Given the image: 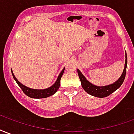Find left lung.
Wrapping results in <instances>:
<instances>
[{
	"label": "left lung",
	"instance_id": "left-lung-1",
	"mask_svg": "<svg viewBox=\"0 0 134 134\" xmlns=\"http://www.w3.org/2000/svg\"><path fill=\"white\" fill-rule=\"evenodd\" d=\"M126 67H127V56L126 53V62H125V66H124V70L121 76L119 77L117 81H115L114 83H113L109 85L106 86H96L87 80V79L85 77V76L81 73V72L77 70L79 77L81 82V85L82 88L84 90L90 94L91 96H95L97 98H105L107 96H110L112 94L114 91L118 89L121 87V85L123 84L124 81V79L126 77Z\"/></svg>",
	"mask_w": 134,
	"mask_h": 134
}]
</instances>
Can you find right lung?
Wrapping results in <instances>:
<instances>
[{
    "label": "right lung",
    "instance_id": "obj_1",
    "mask_svg": "<svg viewBox=\"0 0 134 134\" xmlns=\"http://www.w3.org/2000/svg\"><path fill=\"white\" fill-rule=\"evenodd\" d=\"M64 68L62 70V72L59 75L57 80H56L55 83L52 85L51 87H48L47 89H44V90H36V89H31L29 87L25 86L24 85H22L20 82L16 79V77L14 76V74L13 73V71L11 70V72H12V75H13V78L16 80L17 82V84L19 85V87L21 88V90H23V92L29 97L32 98H45L47 97L52 96L54 93L58 90L59 87L60 86V80L63 73H64Z\"/></svg>",
    "mask_w": 134,
    "mask_h": 134
}]
</instances>
